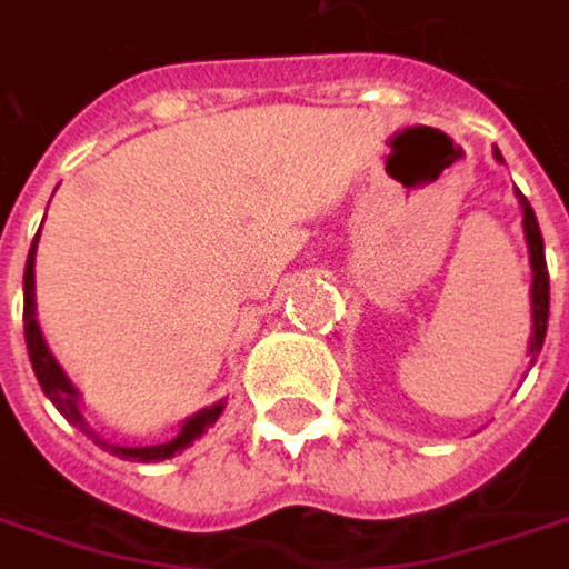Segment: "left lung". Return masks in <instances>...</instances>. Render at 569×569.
<instances>
[{"label":"left lung","instance_id":"obj_1","mask_svg":"<svg viewBox=\"0 0 569 569\" xmlns=\"http://www.w3.org/2000/svg\"><path fill=\"white\" fill-rule=\"evenodd\" d=\"M495 158L501 161V154L495 151ZM520 207H523V233H527V247H530V267H533V286H530V309H533V336H530V359H537V352L543 349V336H547V312H550V277H547V260H543V237L537 227V217L527 203L523 193Z\"/></svg>","mask_w":569,"mask_h":569}]
</instances>
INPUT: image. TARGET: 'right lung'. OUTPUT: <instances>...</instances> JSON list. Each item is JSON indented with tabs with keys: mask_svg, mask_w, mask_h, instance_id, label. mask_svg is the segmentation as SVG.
I'll return each mask as SVG.
<instances>
[{
	"mask_svg": "<svg viewBox=\"0 0 569 569\" xmlns=\"http://www.w3.org/2000/svg\"><path fill=\"white\" fill-rule=\"evenodd\" d=\"M26 309H22V322H26V346H29V362L36 369V379L42 386V392L52 398L58 411L74 425L81 428L88 438H94V445H101L104 451L118 455V458H128V461H164V458H173L177 451H183L190 441H197L223 411V405H213V408H203L200 415H193L190 421H183L180 435L173 441H164V445H148V448H121V445H111V441H101L81 418V408H78V392L74 386L68 382V376L61 372V366L56 362V356L49 352L46 339H42V329L36 322V240H32V250H29V260H26Z\"/></svg>",
	"mask_w": 569,
	"mask_h": 569,
	"instance_id": "add662e5",
	"label": "right lung"
}]
</instances>
